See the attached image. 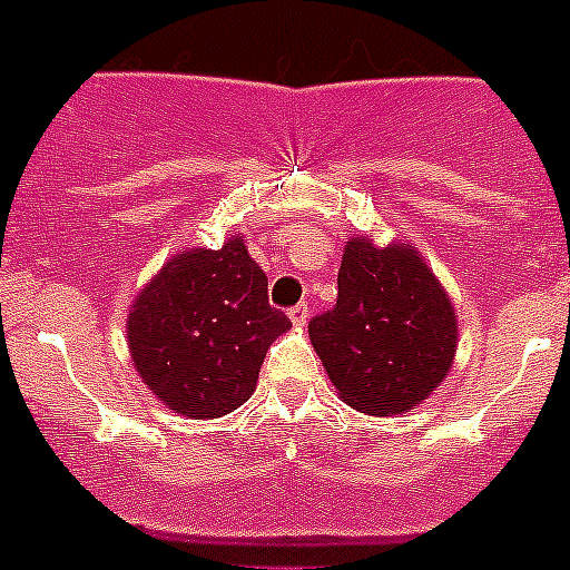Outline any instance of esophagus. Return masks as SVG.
<instances>
[{"label":"esophagus","instance_id":"obj_1","mask_svg":"<svg viewBox=\"0 0 570 570\" xmlns=\"http://www.w3.org/2000/svg\"><path fill=\"white\" fill-rule=\"evenodd\" d=\"M288 316H291V322H294V327H305L307 320H311V307H307L305 302H302V305L291 307Z\"/></svg>","mask_w":570,"mask_h":570}]
</instances>
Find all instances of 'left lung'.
<instances>
[{
  "label": "left lung",
  "instance_id": "1",
  "mask_svg": "<svg viewBox=\"0 0 570 570\" xmlns=\"http://www.w3.org/2000/svg\"><path fill=\"white\" fill-rule=\"evenodd\" d=\"M338 399L367 415H401L441 387L458 353V316L421 250L350 237L333 311L307 325Z\"/></svg>",
  "mask_w": 570,
  "mask_h": 570
}]
</instances>
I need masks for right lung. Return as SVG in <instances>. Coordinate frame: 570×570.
Listing matches in <instances>:
<instances>
[{"instance_id":"obj_1","label":"right lung","mask_w":570,"mask_h":570,"mask_svg":"<svg viewBox=\"0 0 570 570\" xmlns=\"http://www.w3.org/2000/svg\"><path fill=\"white\" fill-rule=\"evenodd\" d=\"M288 316L268 305V279L243 237L223 248L177 250L127 313V344L140 381L171 412L223 417L254 395L259 367Z\"/></svg>"}]
</instances>
